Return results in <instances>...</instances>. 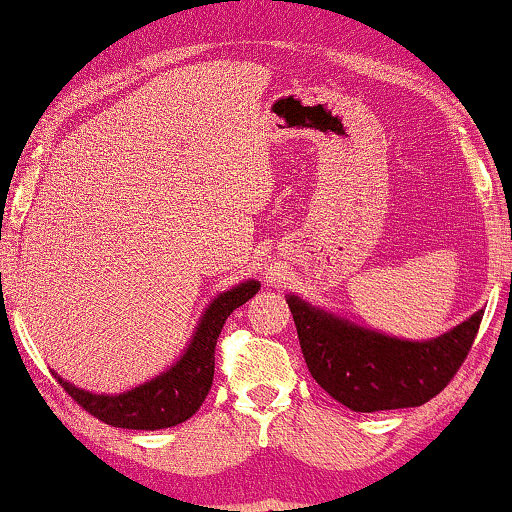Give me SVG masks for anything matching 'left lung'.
Listing matches in <instances>:
<instances>
[{
    "label": "left lung",
    "instance_id": "8db88e82",
    "mask_svg": "<svg viewBox=\"0 0 512 512\" xmlns=\"http://www.w3.org/2000/svg\"><path fill=\"white\" fill-rule=\"evenodd\" d=\"M286 303L312 377L354 412L417 408L431 401L464 363L485 314L478 310L438 338L403 340L296 293H289Z\"/></svg>",
    "mask_w": 512,
    "mask_h": 512
}]
</instances>
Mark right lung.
Instances as JSON below:
<instances>
[{"label": "right lung", "mask_w": 512, "mask_h": 512, "mask_svg": "<svg viewBox=\"0 0 512 512\" xmlns=\"http://www.w3.org/2000/svg\"><path fill=\"white\" fill-rule=\"evenodd\" d=\"M258 289H261V282L247 279V282L235 284L233 289L216 293L202 312L179 359L163 373L121 394H95V391L76 387L58 373L53 375L83 410L102 419L104 424L135 431L170 429L193 417L207 398L214 380V349L221 328L230 312L254 298Z\"/></svg>", "instance_id": "add662e5"}]
</instances>
